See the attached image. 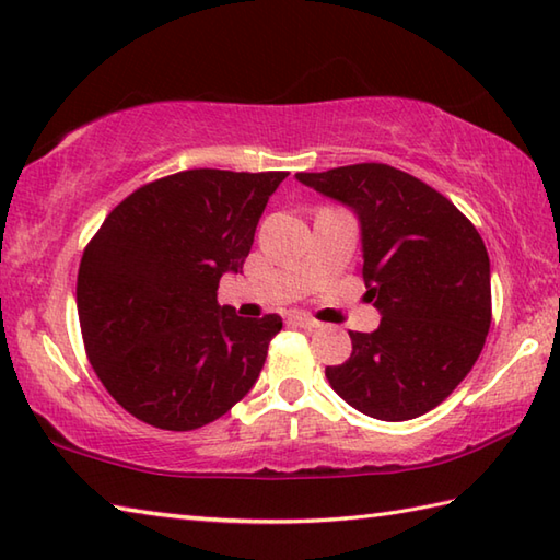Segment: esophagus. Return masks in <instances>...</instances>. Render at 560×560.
Returning a JSON list of instances; mask_svg holds the SVG:
<instances>
[{
    "mask_svg": "<svg viewBox=\"0 0 560 560\" xmlns=\"http://www.w3.org/2000/svg\"><path fill=\"white\" fill-rule=\"evenodd\" d=\"M289 320L295 325V327H303V330H317V327H320V323L315 320L313 315H308V313H293Z\"/></svg>",
    "mask_w": 560,
    "mask_h": 560,
    "instance_id": "esophagus-1",
    "label": "esophagus"
}]
</instances>
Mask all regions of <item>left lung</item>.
I'll return each mask as SVG.
<instances>
[{"label":"left lung","mask_w":560,"mask_h":560,"mask_svg":"<svg viewBox=\"0 0 560 560\" xmlns=\"http://www.w3.org/2000/svg\"><path fill=\"white\" fill-rule=\"evenodd\" d=\"M295 179L354 208L374 332H349L352 357L327 366L339 398L369 418L430 412L474 369L492 320L490 259L476 225L430 184L381 162Z\"/></svg>","instance_id":"1"}]
</instances>
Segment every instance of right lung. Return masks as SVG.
<instances>
[{"instance_id":"obj_1","label":"right lung","mask_w":560,"mask_h":560,"mask_svg":"<svg viewBox=\"0 0 560 560\" xmlns=\"http://www.w3.org/2000/svg\"><path fill=\"white\" fill-rule=\"evenodd\" d=\"M289 172L186 170L126 196L84 247L77 313L84 352L140 422L189 432L247 396L281 315L218 305L240 271L269 196Z\"/></svg>"}]
</instances>
